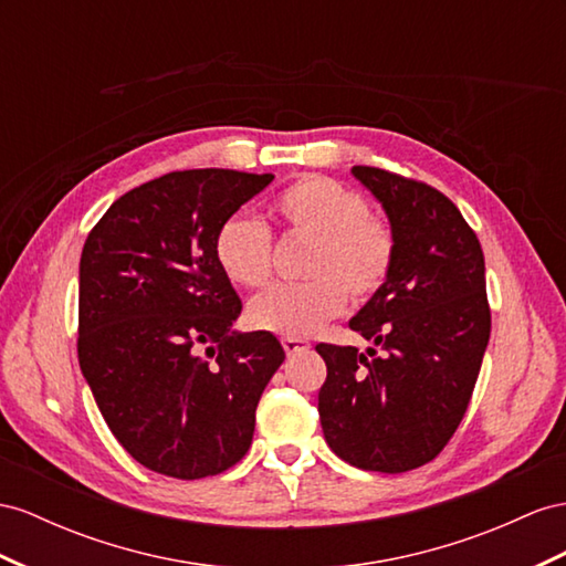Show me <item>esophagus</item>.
I'll use <instances>...</instances> for the list:
<instances>
[{
  "instance_id": "34e87169",
  "label": "esophagus",
  "mask_w": 566,
  "mask_h": 566,
  "mask_svg": "<svg viewBox=\"0 0 566 566\" xmlns=\"http://www.w3.org/2000/svg\"><path fill=\"white\" fill-rule=\"evenodd\" d=\"M282 346H284V352H286L289 356H296V354H301V352L311 349V344H308L306 339H298V337H284V339H282Z\"/></svg>"
}]
</instances>
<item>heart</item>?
Instances as JSON below:
<instances>
[{"label": "heart", "mask_w": 566, "mask_h": 566, "mask_svg": "<svg viewBox=\"0 0 566 566\" xmlns=\"http://www.w3.org/2000/svg\"><path fill=\"white\" fill-rule=\"evenodd\" d=\"M272 214L289 237L311 239L301 284H277L258 294L249 323L280 337H308L344 311L346 296L368 301L387 282L397 241L368 200L327 177H301L272 202ZM214 260L239 286H263L272 274L270 229L249 214H231L214 234Z\"/></svg>", "instance_id": "1"}]
</instances>
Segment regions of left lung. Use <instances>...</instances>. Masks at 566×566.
<instances>
[{
    "label": "left lung",
    "mask_w": 566,
    "mask_h": 566,
    "mask_svg": "<svg viewBox=\"0 0 566 566\" xmlns=\"http://www.w3.org/2000/svg\"><path fill=\"white\" fill-rule=\"evenodd\" d=\"M352 174L382 202L397 241L387 282L349 321L385 354L317 344L327 366L317 411L339 459L403 473L438 457L469 409L490 339L485 260L438 188L378 167Z\"/></svg>",
    "instance_id": "obj_1"
}]
</instances>
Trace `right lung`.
<instances>
[{
    "label": "right lung",
    "mask_w": 566,
    "mask_h": 566,
    "mask_svg": "<svg viewBox=\"0 0 566 566\" xmlns=\"http://www.w3.org/2000/svg\"><path fill=\"white\" fill-rule=\"evenodd\" d=\"M272 179L171 171L114 200L85 239L78 364L114 438L155 473L217 475L251 447L284 349L272 332L231 329L241 298L212 245Z\"/></svg>",
    "instance_id": "right-lung-1"
}]
</instances>
